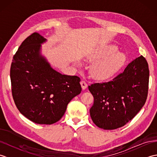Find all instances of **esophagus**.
I'll return each instance as SVG.
<instances>
[{
  "instance_id": "esophagus-1",
  "label": "esophagus",
  "mask_w": 157,
  "mask_h": 157,
  "mask_svg": "<svg viewBox=\"0 0 157 157\" xmlns=\"http://www.w3.org/2000/svg\"><path fill=\"white\" fill-rule=\"evenodd\" d=\"M80 84H81L82 88V89H83V90H84V89H86V88L88 87V84H87V83H86L84 80H82V81H81Z\"/></svg>"
}]
</instances>
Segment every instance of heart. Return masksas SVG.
I'll return each instance as SVG.
<instances>
[{
    "mask_svg": "<svg viewBox=\"0 0 157 157\" xmlns=\"http://www.w3.org/2000/svg\"><path fill=\"white\" fill-rule=\"evenodd\" d=\"M117 51L116 46L111 45L100 48L90 55L91 61H96L91 68V74L94 78L107 79L117 73L126 60L125 55Z\"/></svg>",
    "mask_w": 157,
    "mask_h": 157,
    "instance_id": "b5f03b06",
    "label": "heart"
}]
</instances>
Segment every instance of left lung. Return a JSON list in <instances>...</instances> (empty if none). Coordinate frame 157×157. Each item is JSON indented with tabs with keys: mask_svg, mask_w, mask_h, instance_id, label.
I'll return each instance as SVG.
<instances>
[{
	"mask_svg": "<svg viewBox=\"0 0 157 157\" xmlns=\"http://www.w3.org/2000/svg\"><path fill=\"white\" fill-rule=\"evenodd\" d=\"M148 83V63L140 56L112 80L88 86L94 97V104L90 109L92 121L104 129L125 125L144 105Z\"/></svg>",
	"mask_w": 157,
	"mask_h": 157,
	"instance_id": "left-lung-1",
	"label": "left lung"
}]
</instances>
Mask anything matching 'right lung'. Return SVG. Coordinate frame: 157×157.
<instances>
[{
    "label": "right lung",
    "instance_id": "obj_1",
    "mask_svg": "<svg viewBox=\"0 0 157 157\" xmlns=\"http://www.w3.org/2000/svg\"><path fill=\"white\" fill-rule=\"evenodd\" d=\"M45 40L38 32L23 40L13 56L10 77L19 112L36 123L51 125L62 118L82 87L79 77L61 74L40 55V44Z\"/></svg>",
    "mask_w": 157,
    "mask_h": 157
}]
</instances>
